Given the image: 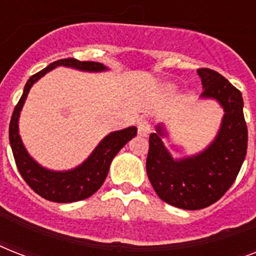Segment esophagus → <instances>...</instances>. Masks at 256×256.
Segmentation results:
<instances>
[{"mask_svg":"<svg viewBox=\"0 0 256 256\" xmlns=\"http://www.w3.org/2000/svg\"><path fill=\"white\" fill-rule=\"evenodd\" d=\"M136 128H138V132H140V136H146L152 130V124L148 122V120L146 118H140L138 120V124H136Z\"/></svg>","mask_w":256,"mask_h":256,"instance_id":"obj_1","label":"esophagus"}]
</instances>
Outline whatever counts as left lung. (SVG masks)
I'll list each match as a JSON object with an SVG mask.
<instances>
[{
    "instance_id": "8db88e82",
    "label": "left lung",
    "mask_w": 256,
    "mask_h": 256,
    "mask_svg": "<svg viewBox=\"0 0 256 256\" xmlns=\"http://www.w3.org/2000/svg\"><path fill=\"white\" fill-rule=\"evenodd\" d=\"M203 98H214L224 110L214 142L196 156L174 160L164 148V128L148 138L146 171L162 200L183 210H200L222 198L238 176L247 152V126L238 88L215 70L198 69Z\"/></svg>"
}]
</instances>
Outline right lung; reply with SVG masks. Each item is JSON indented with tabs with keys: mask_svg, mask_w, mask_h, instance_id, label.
Wrapping results in <instances>:
<instances>
[{
	"mask_svg": "<svg viewBox=\"0 0 256 256\" xmlns=\"http://www.w3.org/2000/svg\"><path fill=\"white\" fill-rule=\"evenodd\" d=\"M57 66H68L84 72H104L108 69L100 62L78 61L76 58H65L50 64L44 70L32 76L26 82L22 96L14 108L9 126V140L18 171L30 188H33L42 198L52 202L70 203L92 196L102 186V183L108 176L112 158L128 140L136 136V128L132 126L120 132H110L100 140L96 150L92 152V156L73 170L52 171L40 166L28 154L25 146L22 144L21 136L18 134V118L34 82H37L48 72L53 70Z\"/></svg>",
	"mask_w": 256,
	"mask_h": 256,
	"instance_id": "add662e5",
	"label": "right lung"
}]
</instances>
